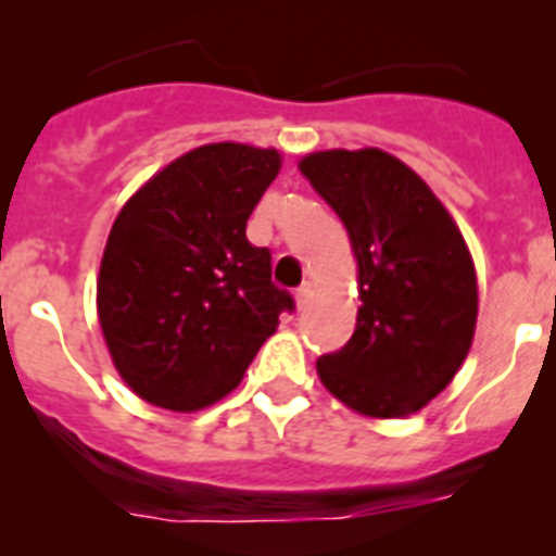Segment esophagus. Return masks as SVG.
I'll return each mask as SVG.
<instances>
[{"instance_id":"esophagus-1","label":"esophagus","mask_w":556,"mask_h":556,"mask_svg":"<svg viewBox=\"0 0 556 556\" xmlns=\"http://www.w3.org/2000/svg\"><path fill=\"white\" fill-rule=\"evenodd\" d=\"M308 298H312V287H308V283H303V287L294 292V303H298V312H303V308L308 306Z\"/></svg>"}]
</instances>
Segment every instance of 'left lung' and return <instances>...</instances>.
<instances>
[{"instance_id": "1", "label": "left lung", "mask_w": 556, "mask_h": 556, "mask_svg": "<svg viewBox=\"0 0 556 556\" xmlns=\"http://www.w3.org/2000/svg\"><path fill=\"white\" fill-rule=\"evenodd\" d=\"M301 172L337 211L358 262L356 331L317 358L351 409L406 417L451 384L479 312L476 269L443 203L390 152H312Z\"/></svg>"}]
</instances>
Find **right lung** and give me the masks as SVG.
<instances>
[{
	"mask_svg": "<svg viewBox=\"0 0 556 556\" xmlns=\"http://www.w3.org/2000/svg\"><path fill=\"white\" fill-rule=\"evenodd\" d=\"M281 169L275 150L205 144L172 161L119 211L102 253L97 312L136 395L194 412L228 395L292 294L248 219Z\"/></svg>",
	"mask_w": 556,
	"mask_h": 556,
	"instance_id": "1",
	"label": "right lung"
}]
</instances>
